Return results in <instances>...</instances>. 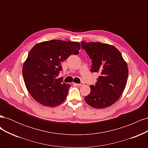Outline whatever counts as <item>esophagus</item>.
<instances>
[{
    "label": "esophagus",
    "mask_w": 148,
    "mask_h": 148,
    "mask_svg": "<svg viewBox=\"0 0 148 148\" xmlns=\"http://www.w3.org/2000/svg\"><path fill=\"white\" fill-rule=\"evenodd\" d=\"M75 84L76 85V86H83V85H84V83H79V84L75 83Z\"/></svg>",
    "instance_id": "obj_1"
}]
</instances>
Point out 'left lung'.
Listing matches in <instances>:
<instances>
[{
	"label": "left lung",
	"instance_id": "8db88e82",
	"mask_svg": "<svg viewBox=\"0 0 148 148\" xmlns=\"http://www.w3.org/2000/svg\"><path fill=\"white\" fill-rule=\"evenodd\" d=\"M83 49L92 60L91 72L99 74L91 92L84 97L88 105L96 109L108 107L117 101L126 86L128 69L118 49L101 42H82Z\"/></svg>",
	"mask_w": 148,
	"mask_h": 148
}]
</instances>
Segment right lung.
Returning <instances> with one entry per match:
<instances>
[{
	"instance_id": "add662e5",
	"label": "right lung",
	"mask_w": 148,
	"mask_h": 148,
	"mask_svg": "<svg viewBox=\"0 0 148 148\" xmlns=\"http://www.w3.org/2000/svg\"><path fill=\"white\" fill-rule=\"evenodd\" d=\"M78 42L51 40L36 44L31 49L22 69L25 86L39 104L48 107L61 104L65 100L70 85L57 78L61 62L71 54H78Z\"/></svg>"
}]
</instances>
